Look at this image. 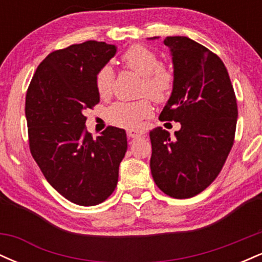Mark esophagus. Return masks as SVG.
I'll return each instance as SVG.
<instances>
[{
	"label": "esophagus",
	"instance_id": "1",
	"mask_svg": "<svg viewBox=\"0 0 262 262\" xmlns=\"http://www.w3.org/2000/svg\"><path fill=\"white\" fill-rule=\"evenodd\" d=\"M143 134H144V132L134 130V129H129V130L127 132L128 138H132V139H133V138H139V137H141V135H143Z\"/></svg>",
	"mask_w": 262,
	"mask_h": 262
}]
</instances>
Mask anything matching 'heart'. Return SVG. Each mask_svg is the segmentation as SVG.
Listing matches in <instances>:
<instances>
[{
    "label": "heart",
    "instance_id": "heart-1",
    "mask_svg": "<svg viewBox=\"0 0 262 262\" xmlns=\"http://www.w3.org/2000/svg\"><path fill=\"white\" fill-rule=\"evenodd\" d=\"M123 62L127 68L143 76L140 91L148 93L152 100L162 102L169 98L173 89L175 76L169 68L160 65V59L156 54L140 44H134L123 54ZM114 83V71L110 65L103 66L96 77V87L102 98L112 95ZM152 114V106L149 98L138 101L116 102L107 111L108 121L118 127L138 129L144 119Z\"/></svg>",
    "mask_w": 262,
    "mask_h": 262
}]
</instances>
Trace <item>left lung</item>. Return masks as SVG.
Returning a JSON list of instances; mask_svg holds the SVG:
<instances>
[{
	"label": "left lung",
	"mask_w": 262,
	"mask_h": 262,
	"mask_svg": "<svg viewBox=\"0 0 262 262\" xmlns=\"http://www.w3.org/2000/svg\"><path fill=\"white\" fill-rule=\"evenodd\" d=\"M164 44L175 82L159 118L180 122L181 129L175 139L161 127L150 130V169L164 193L182 200L217 179L234 143L237 106L227 68L214 53L187 37H166Z\"/></svg>",
	"instance_id": "8db88e82"
}]
</instances>
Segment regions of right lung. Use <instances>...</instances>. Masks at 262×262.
I'll list each match as a JSON object with an SVG mask.
<instances>
[{
  "label": "right lung",
  "mask_w": 262,
  "mask_h": 262,
  "mask_svg": "<svg viewBox=\"0 0 262 262\" xmlns=\"http://www.w3.org/2000/svg\"><path fill=\"white\" fill-rule=\"evenodd\" d=\"M116 53V45L95 40L50 53L27 91L32 156L47 181L79 206H96L112 194L127 151L124 129L108 127L93 139L83 116L100 102L96 77Z\"/></svg>",
  "instance_id": "right-lung-1"
}]
</instances>
